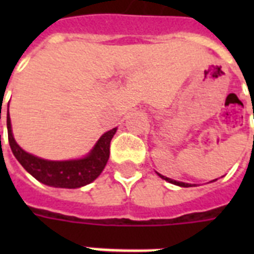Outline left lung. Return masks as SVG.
Listing matches in <instances>:
<instances>
[{
	"label": "left lung",
	"mask_w": 254,
	"mask_h": 254,
	"mask_svg": "<svg viewBox=\"0 0 254 254\" xmlns=\"http://www.w3.org/2000/svg\"><path fill=\"white\" fill-rule=\"evenodd\" d=\"M159 177L162 178V179H165V181L170 182V183H173V185H177V186H181V187H192L191 185H189V183H183V182H178V181H174V179H170V178L167 177H163V175H161V174H158Z\"/></svg>",
	"instance_id": "left-lung-1"
}]
</instances>
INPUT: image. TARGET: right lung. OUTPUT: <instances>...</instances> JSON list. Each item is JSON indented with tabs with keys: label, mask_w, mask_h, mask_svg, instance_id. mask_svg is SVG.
<instances>
[{
	"label": "right lung",
	"mask_w": 254,
	"mask_h": 254,
	"mask_svg": "<svg viewBox=\"0 0 254 254\" xmlns=\"http://www.w3.org/2000/svg\"><path fill=\"white\" fill-rule=\"evenodd\" d=\"M7 137L14 157L23 169L43 185L61 189H77L91 183L99 177L107 165L111 154V139L117 127L107 131L93 147V150L81 159L75 161H46L22 150L11 133L9 109H7Z\"/></svg>",
	"instance_id": "1"
}]
</instances>
